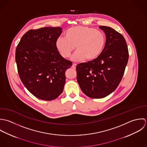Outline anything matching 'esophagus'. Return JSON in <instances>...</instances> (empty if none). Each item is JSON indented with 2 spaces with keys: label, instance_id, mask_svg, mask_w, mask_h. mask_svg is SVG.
Returning a JSON list of instances; mask_svg holds the SVG:
<instances>
[{
  "label": "esophagus",
  "instance_id": "1",
  "mask_svg": "<svg viewBox=\"0 0 147 147\" xmlns=\"http://www.w3.org/2000/svg\"><path fill=\"white\" fill-rule=\"evenodd\" d=\"M76 66H77V64L75 63H73V65H72V66H71V67H72L73 69H75L76 67Z\"/></svg>",
  "mask_w": 147,
  "mask_h": 147
}]
</instances>
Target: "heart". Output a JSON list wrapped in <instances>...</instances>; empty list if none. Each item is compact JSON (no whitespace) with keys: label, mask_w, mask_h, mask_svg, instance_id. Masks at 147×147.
Instances as JSON below:
<instances>
[{"label":"heart","mask_w":147,"mask_h":147,"mask_svg":"<svg viewBox=\"0 0 147 147\" xmlns=\"http://www.w3.org/2000/svg\"><path fill=\"white\" fill-rule=\"evenodd\" d=\"M65 34V37L59 36L55 42L56 49L65 59L70 56L76 46L77 51L71 58L73 61H93L101 55L105 46V33L91 27H73L66 30Z\"/></svg>","instance_id":"obj_1"}]
</instances>
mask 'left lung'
<instances>
[{"mask_svg": "<svg viewBox=\"0 0 147 147\" xmlns=\"http://www.w3.org/2000/svg\"><path fill=\"white\" fill-rule=\"evenodd\" d=\"M106 41L101 55L95 59L77 65V80L83 92L91 98H102L119 85L128 60L125 38L113 28L100 26Z\"/></svg>", "mask_w": 147, "mask_h": 147, "instance_id": "left-lung-1", "label": "left lung"}]
</instances>
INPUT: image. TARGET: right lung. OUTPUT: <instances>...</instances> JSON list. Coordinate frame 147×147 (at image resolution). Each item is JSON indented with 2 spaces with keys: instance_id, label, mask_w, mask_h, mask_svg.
<instances>
[{
  "instance_id": "add662e5",
  "label": "right lung",
  "mask_w": 147,
  "mask_h": 147,
  "mask_svg": "<svg viewBox=\"0 0 147 147\" xmlns=\"http://www.w3.org/2000/svg\"><path fill=\"white\" fill-rule=\"evenodd\" d=\"M62 30L44 27L30 30L16 49L15 59L22 83L31 94L42 100H53L62 93L65 71L72 65L56 48L55 42Z\"/></svg>"
}]
</instances>
